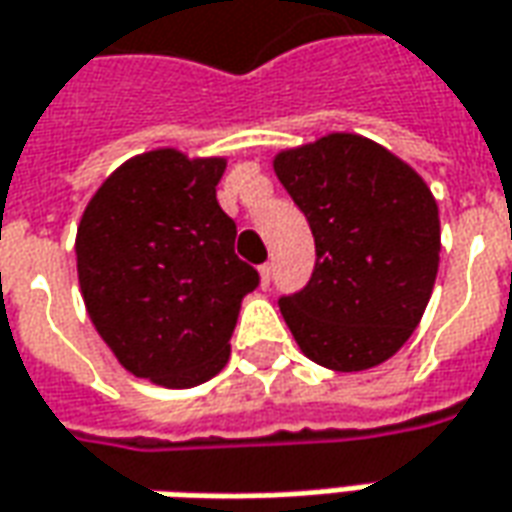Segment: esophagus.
Here are the masks:
<instances>
[{"label": "esophagus", "instance_id": "1", "mask_svg": "<svg viewBox=\"0 0 512 512\" xmlns=\"http://www.w3.org/2000/svg\"><path fill=\"white\" fill-rule=\"evenodd\" d=\"M271 271H274V266H271V263H263V266H260V283H263V288H269Z\"/></svg>", "mask_w": 512, "mask_h": 512}]
</instances>
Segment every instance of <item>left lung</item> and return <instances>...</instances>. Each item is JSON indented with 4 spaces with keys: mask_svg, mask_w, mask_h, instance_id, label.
Returning a JSON list of instances; mask_svg holds the SVG:
<instances>
[{
    "mask_svg": "<svg viewBox=\"0 0 512 512\" xmlns=\"http://www.w3.org/2000/svg\"><path fill=\"white\" fill-rule=\"evenodd\" d=\"M277 179L308 218L316 263L280 297L302 353L339 373L370 370L412 336L440 263V218L426 182L373 139L330 134L283 151Z\"/></svg>",
    "mask_w": 512,
    "mask_h": 512,
    "instance_id": "1",
    "label": "left lung"
}]
</instances>
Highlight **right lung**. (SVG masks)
<instances>
[{
    "label": "right lung",
    "mask_w": 512,
    "mask_h": 512,
    "mask_svg": "<svg viewBox=\"0 0 512 512\" xmlns=\"http://www.w3.org/2000/svg\"><path fill=\"white\" fill-rule=\"evenodd\" d=\"M224 168L170 148L137 156L103 182L78 227L97 333L128 373L162 387H196L227 364L241 300L260 285L215 198Z\"/></svg>",
    "instance_id": "obj_1"
}]
</instances>
